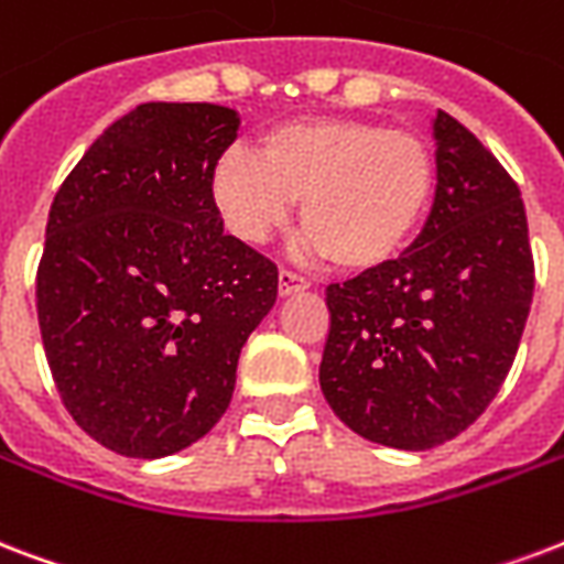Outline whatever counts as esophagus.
Segmentation results:
<instances>
[{
    "mask_svg": "<svg viewBox=\"0 0 564 564\" xmlns=\"http://www.w3.org/2000/svg\"><path fill=\"white\" fill-rule=\"evenodd\" d=\"M311 286V281L307 278H301V274L290 272V269H281V274H278V292L281 295H292V292H301Z\"/></svg>",
    "mask_w": 564,
    "mask_h": 564,
    "instance_id": "esophagus-1",
    "label": "esophagus"
}]
</instances>
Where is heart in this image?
<instances>
[{"mask_svg":"<svg viewBox=\"0 0 564 564\" xmlns=\"http://www.w3.org/2000/svg\"><path fill=\"white\" fill-rule=\"evenodd\" d=\"M432 192V148L372 120L286 123L265 132L257 156L234 148L213 167L215 206L236 239L263 245L301 200L304 245L349 272L390 263L423 225Z\"/></svg>","mask_w":564,"mask_h":564,"instance_id":"obj_1","label":"heart"}]
</instances>
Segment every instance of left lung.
<instances>
[{"instance_id": "left-lung-1", "label": "left lung", "mask_w": 564, "mask_h": 564, "mask_svg": "<svg viewBox=\"0 0 564 564\" xmlns=\"http://www.w3.org/2000/svg\"><path fill=\"white\" fill-rule=\"evenodd\" d=\"M437 188L399 260L330 283L322 393L351 432L397 449L453 441L491 405L530 316L535 265L521 188L437 111Z\"/></svg>"}]
</instances>
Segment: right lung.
Returning a JSON list of instances; mask_svg holds the SVG:
<instances>
[{
  "label": "right lung",
  "instance_id": "add662e5",
  "mask_svg": "<svg viewBox=\"0 0 564 564\" xmlns=\"http://www.w3.org/2000/svg\"><path fill=\"white\" fill-rule=\"evenodd\" d=\"M239 115L144 102L76 162L37 265L43 351L64 408L127 458H165L230 405L278 265L225 234L213 167Z\"/></svg>",
  "mask_w": 564,
  "mask_h": 564
}]
</instances>
